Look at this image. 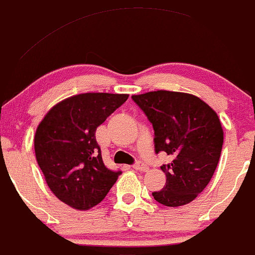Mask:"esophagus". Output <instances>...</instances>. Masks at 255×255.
Listing matches in <instances>:
<instances>
[{"label":"esophagus","instance_id":"esophagus-1","mask_svg":"<svg viewBox=\"0 0 255 255\" xmlns=\"http://www.w3.org/2000/svg\"><path fill=\"white\" fill-rule=\"evenodd\" d=\"M132 167H133V169L141 170V172H146V170L148 169V167H147V164H145V163H143V162H141V161L136 162V163L133 164Z\"/></svg>","mask_w":255,"mask_h":255}]
</instances>
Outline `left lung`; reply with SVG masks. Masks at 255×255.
I'll return each instance as SVG.
<instances>
[{"label":"left lung","instance_id":"1","mask_svg":"<svg viewBox=\"0 0 255 255\" xmlns=\"http://www.w3.org/2000/svg\"><path fill=\"white\" fill-rule=\"evenodd\" d=\"M153 127L154 151L172 162L161 166L167 182L154 200L170 207L191 203L209 184L219 163L224 130L204 101L182 92L154 91L131 97Z\"/></svg>","mask_w":255,"mask_h":255}]
</instances>
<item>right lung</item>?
Segmentation results:
<instances>
[{"label":"right lung","mask_w":255,"mask_h":255,"mask_svg":"<svg viewBox=\"0 0 255 255\" xmlns=\"http://www.w3.org/2000/svg\"><path fill=\"white\" fill-rule=\"evenodd\" d=\"M128 94L83 93L49 110L36 128V161L50 190L62 203L88 210L101 203L122 170L107 168L96 130L127 102Z\"/></svg>","instance_id":"right-lung-1"}]
</instances>
